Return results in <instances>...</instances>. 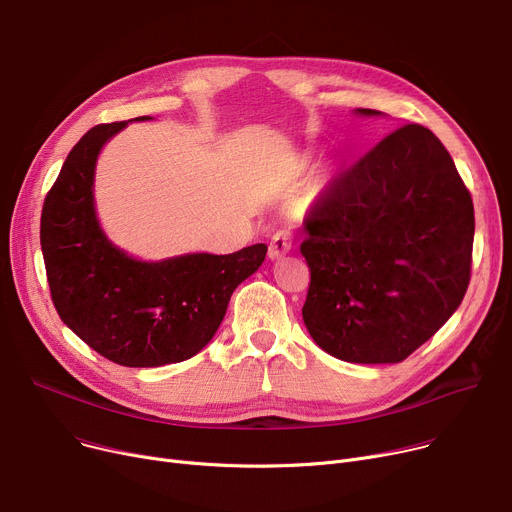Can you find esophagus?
Wrapping results in <instances>:
<instances>
[{
	"label": "esophagus",
	"mask_w": 512,
	"mask_h": 512,
	"mask_svg": "<svg viewBox=\"0 0 512 512\" xmlns=\"http://www.w3.org/2000/svg\"><path fill=\"white\" fill-rule=\"evenodd\" d=\"M290 249H292V238H290V234L284 232V230H280V232H276L274 236H271L267 255H269V259H278V257L286 255Z\"/></svg>",
	"instance_id": "1"
}]
</instances>
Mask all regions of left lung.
<instances>
[{"instance_id": "8db88e82", "label": "left lung", "mask_w": 512, "mask_h": 512, "mask_svg": "<svg viewBox=\"0 0 512 512\" xmlns=\"http://www.w3.org/2000/svg\"><path fill=\"white\" fill-rule=\"evenodd\" d=\"M304 230L311 284L302 319L339 360H405L467 292L473 201L447 148L418 123L395 129L339 175Z\"/></svg>"}]
</instances>
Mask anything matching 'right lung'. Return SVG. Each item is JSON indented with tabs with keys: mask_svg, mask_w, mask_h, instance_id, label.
I'll use <instances>...</instances> for the list:
<instances>
[{
	"mask_svg": "<svg viewBox=\"0 0 512 512\" xmlns=\"http://www.w3.org/2000/svg\"><path fill=\"white\" fill-rule=\"evenodd\" d=\"M125 125H96L67 154L45 197L41 249L61 321L107 360L154 368L187 360L210 342L234 288L259 269L267 245L158 263L117 249L98 226L92 185L100 148Z\"/></svg>",
	"mask_w": 512,
	"mask_h": 512,
	"instance_id": "add662e5",
	"label": "right lung"
}]
</instances>
